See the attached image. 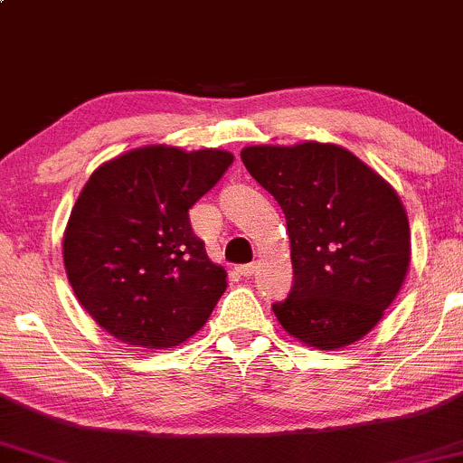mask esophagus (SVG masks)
Instances as JSON below:
<instances>
[{"label":"esophagus","instance_id":"1","mask_svg":"<svg viewBox=\"0 0 463 463\" xmlns=\"http://www.w3.org/2000/svg\"><path fill=\"white\" fill-rule=\"evenodd\" d=\"M237 272H239V274H241V276H246V279H248V276H252L254 272H257V263L239 265V268H237Z\"/></svg>","mask_w":463,"mask_h":463}]
</instances>
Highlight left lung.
I'll return each instance as SVG.
<instances>
[{"instance_id":"obj_1","label":"left lung","mask_w":463,"mask_h":463,"mask_svg":"<svg viewBox=\"0 0 463 463\" xmlns=\"http://www.w3.org/2000/svg\"><path fill=\"white\" fill-rule=\"evenodd\" d=\"M241 161L287 220L294 287L272 305L276 320L317 350L359 342L394 302L411 261L396 189L335 143L248 146Z\"/></svg>"}]
</instances>
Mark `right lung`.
Returning <instances> with one entry per match:
<instances>
[{"label":"right lung","instance_id":"1","mask_svg":"<svg viewBox=\"0 0 463 463\" xmlns=\"http://www.w3.org/2000/svg\"><path fill=\"white\" fill-rule=\"evenodd\" d=\"M231 152L143 146L99 165L80 191L62 259L73 294L106 333L137 348L187 342L226 291V269L191 231L189 209Z\"/></svg>","mask_w":463,"mask_h":463}]
</instances>
